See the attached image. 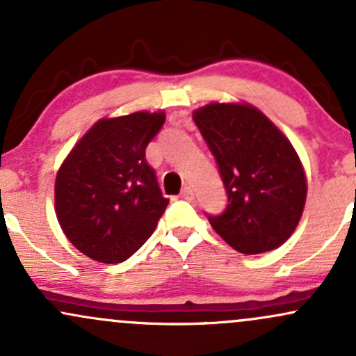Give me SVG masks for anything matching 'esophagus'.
Segmentation results:
<instances>
[{
    "label": "esophagus",
    "mask_w": 356,
    "mask_h": 356,
    "mask_svg": "<svg viewBox=\"0 0 356 356\" xmlns=\"http://www.w3.org/2000/svg\"><path fill=\"white\" fill-rule=\"evenodd\" d=\"M179 197L184 199V201H192V199H194V191H192V187H189V186L184 187Z\"/></svg>",
    "instance_id": "esophagus-1"
}]
</instances>
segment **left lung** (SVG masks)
<instances>
[{
    "mask_svg": "<svg viewBox=\"0 0 356 356\" xmlns=\"http://www.w3.org/2000/svg\"><path fill=\"white\" fill-rule=\"evenodd\" d=\"M192 118L227 194L224 212L207 214L211 226L243 254L280 248L296 229L306 201L305 170L291 142L251 105L211 104Z\"/></svg>",
    "mask_w": 356,
    "mask_h": 356,
    "instance_id": "8db88e82",
    "label": "left lung"
}]
</instances>
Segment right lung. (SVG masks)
I'll return each instance as SVG.
<instances>
[{
  "label": "right lung",
  "instance_id": "add662e5",
  "mask_svg": "<svg viewBox=\"0 0 356 356\" xmlns=\"http://www.w3.org/2000/svg\"><path fill=\"white\" fill-rule=\"evenodd\" d=\"M164 112L104 118L81 137L55 182L56 218L68 241L92 259L117 264L152 236L169 199L145 149Z\"/></svg>",
  "mask_w": 356,
  "mask_h": 356
}]
</instances>
